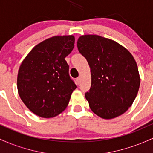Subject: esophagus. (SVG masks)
Listing matches in <instances>:
<instances>
[{"instance_id": "34e87169", "label": "esophagus", "mask_w": 153, "mask_h": 153, "mask_svg": "<svg viewBox=\"0 0 153 153\" xmlns=\"http://www.w3.org/2000/svg\"><path fill=\"white\" fill-rule=\"evenodd\" d=\"M76 81H77V84H78V85H80V77H78V78L76 79Z\"/></svg>"}]
</instances>
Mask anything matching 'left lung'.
<instances>
[{
    "mask_svg": "<svg viewBox=\"0 0 153 153\" xmlns=\"http://www.w3.org/2000/svg\"><path fill=\"white\" fill-rule=\"evenodd\" d=\"M77 46L91 68V86L85 94L91 109L105 119L123 114L134 102L140 88L133 56L119 44L98 35L81 36Z\"/></svg>",
    "mask_w": 153,
    "mask_h": 153,
    "instance_id": "left-lung-1",
    "label": "left lung"
}]
</instances>
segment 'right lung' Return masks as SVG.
Instances as JSON below:
<instances>
[{
  "label": "right lung",
  "mask_w": 153,
  "mask_h": 153,
  "mask_svg": "<svg viewBox=\"0 0 153 153\" xmlns=\"http://www.w3.org/2000/svg\"><path fill=\"white\" fill-rule=\"evenodd\" d=\"M75 38L56 36L35 46L19 70L17 88L21 99L34 114L57 116L66 108L77 86L65 58L74 48Z\"/></svg>",
  "instance_id": "add662e5"
}]
</instances>
